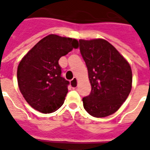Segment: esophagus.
Segmentation results:
<instances>
[{"label":"esophagus","instance_id":"obj_1","mask_svg":"<svg viewBox=\"0 0 150 150\" xmlns=\"http://www.w3.org/2000/svg\"><path fill=\"white\" fill-rule=\"evenodd\" d=\"M71 85L72 88H75L77 87V79L76 78H73L71 81Z\"/></svg>","mask_w":150,"mask_h":150}]
</instances>
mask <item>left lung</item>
Instances as JSON below:
<instances>
[{
	"label": "left lung",
	"instance_id": "left-lung-1",
	"mask_svg": "<svg viewBox=\"0 0 150 150\" xmlns=\"http://www.w3.org/2000/svg\"><path fill=\"white\" fill-rule=\"evenodd\" d=\"M79 42L91 85V93L83 98V108L94 117L112 115L119 109L131 91V67L106 40L81 39Z\"/></svg>",
	"mask_w": 150,
	"mask_h": 150
}]
</instances>
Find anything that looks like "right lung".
<instances>
[{
    "mask_svg": "<svg viewBox=\"0 0 150 150\" xmlns=\"http://www.w3.org/2000/svg\"><path fill=\"white\" fill-rule=\"evenodd\" d=\"M78 41L50 34L25 55L18 67V83L25 100L40 112L51 113L65 100L69 81L62 77L59 59L78 47Z\"/></svg>",
    "mask_w": 150,
    "mask_h": 150,
    "instance_id": "add662e5",
    "label": "right lung"
}]
</instances>
